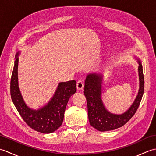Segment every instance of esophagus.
<instances>
[{
	"mask_svg": "<svg viewBox=\"0 0 156 156\" xmlns=\"http://www.w3.org/2000/svg\"><path fill=\"white\" fill-rule=\"evenodd\" d=\"M84 83L82 80H79L77 82V84H76V87H77V89L78 90H82L84 88Z\"/></svg>",
	"mask_w": 156,
	"mask_h": 156,
	"instance_id": "obj_1",
	"label": "esophagus"
}]
</instances>
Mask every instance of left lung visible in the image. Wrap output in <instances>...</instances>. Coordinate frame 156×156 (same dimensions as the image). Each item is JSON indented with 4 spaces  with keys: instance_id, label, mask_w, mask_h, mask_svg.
Instances as JSON below:
<instances>
[{
    "instance_id": "obj_1",
    "label": "left lung",
    "mask_w": 156,
    "mask_h": 156,
    "mask_svg": "<svg viewBox=\"0 0 156 156\" xmlns=\"http://www.w3.org/2000/svg\"><path fill=\"white\" fill-rule=\"evenodd\" d=\"M140 89L133 103L128 110L121 115L112 114L105 108L101 99L102 76L89 74L86 78L84 94L87 98L88 115L90 124L99 131L114 130L123 126L130 120L140 106L144 91L143 66L138 59Z\"/></svg>"
}]
</instances>
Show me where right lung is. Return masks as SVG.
<instances>
[{
	"label": "right lung",
	"mask_w": 156,
	"mask_h": 156,
	"mask_svg": "<svg viewBox=\"0 0 156 156\" xmlns=\"http://www.w3.org/2000/svg\"><path fill=\"white\" fill-rule=\"evenodd\" d=\"M19 51L16 53L11 80V96L13 104L24 121L35 131L51 133L60 127L64 120L65 109L69 98L76 92V82H59L54 97L48 103L37 110L25 104L18 85V63Z\"/></svg>",
	"instance_id": "obj_1"
}]
</instances>
